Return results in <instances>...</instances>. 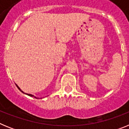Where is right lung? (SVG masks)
<instances>
[{"label":"right lung","mask_w":129,"mask_h":129,"mask_svg":"<svg viewBox=\"0 0 129 129\" xmlns=\"http://www.w3.org/2000/svg\"><path fill=\"white\" fill-rule=\"evenodd\" d=\"M16 86H17V88H19V90H20V91H21V92H22V93H24V94H27V95H29V96H31V97H34V98H36V97H35V96H34V95H32V94H26V93H24V92H23V91H22V90H20V88H19V86H17V85H16ZM37 99H38V98H37Z\"/></svg>","instance_id":"obj_1"}]
</instances>
